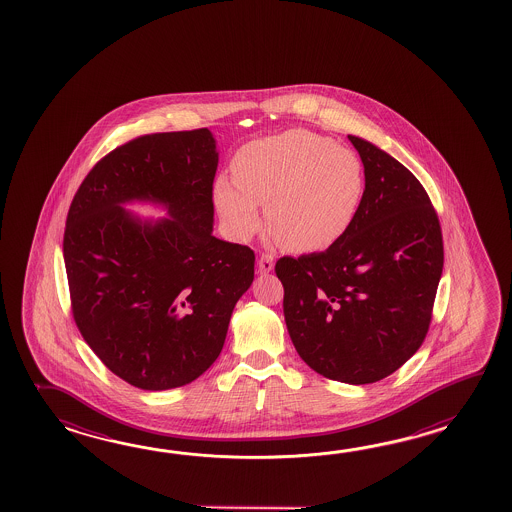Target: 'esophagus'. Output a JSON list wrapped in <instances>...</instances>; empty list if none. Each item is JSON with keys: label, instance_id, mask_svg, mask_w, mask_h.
<instances>
[{"label": "esophagus", "instance_id": "obj_1", "mask_svg": "<svg viewBox=\"0 0 512 512\" xmlns=\"http://www.w3.org/2000/svg\"><path fill=\"white\" fill-rule=\"evenodd\" d=\"M272 269H274V258H272L271 254H261L260 260H258V271L261 274H267Z\"/></svg>", "mask_w": 512, "mask_h": 512}]
</instances>
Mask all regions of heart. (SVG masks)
I'll return each instance as SVG.
<instances>
[{
	"label": "heart",
	"instance_id": "b5f03b06",
	"mask_svg": "<svg viewBox=\"0 0 512 512\" xmlns=\"http://www.w3.org/2000/svg\"><path fill=\"white\" fill-rule=\"evenodd\" d=\"M234 181L219 177L214 205L238 241L261 227V205L276 238L296 252L335 245L353 225L364 196L357 152L313 131L289 130L249 142L234 164Z\"/></svg>",
	"mask_w": 512,
	"mask_h": 512
}]
</instances>
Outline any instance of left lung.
<instances>
[{"instance_id":"1","label":"left lung","mask_w":512,"mask_h":512,"mask_svg":"<svg viewBox=\"0 0 512 512\" xmlns=\"http://www.w3.org/2000/svg\"><path fill=\"white\" fill-rule=\"evenodd\" d=\"M364 164L357 218L324 252L276 261L283 316L305 364L333 381L371 384L421 348L443 272L430 197L406 166L348 135Z\"/></svg>"}]
</instances>
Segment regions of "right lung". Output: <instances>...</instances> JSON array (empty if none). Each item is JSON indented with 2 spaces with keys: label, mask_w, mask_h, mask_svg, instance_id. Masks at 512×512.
<instances>
[{
  "label": "right lung",
  "mask_w": 512,
  "mask_h": 512,
  "mask_svg": "<svg viewBox=\"0 0 512 512\" xmlns=\"http://www.w3.org/2000/svg\"><path fill=\"white\" fill-rule=\"evenodd\" d=\"M207 128L153 133L98 161L67 214L64 261L82 337L122 381L148 392L185 386L216 362L254 252L218 240ZM152 202L166 219L123 207Z\"/></svg>",
  "instance_id": "1"
}]
</instances>
